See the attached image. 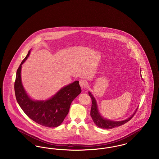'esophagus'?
<instances>
[{"instance_id": "obj_1", "label": "esophagus", "mask_w": 159, "mask_h": 159, "mask_svg": "<svg viewBox=\"0 0 159 159\" xmlns=\"http://www.w3.org/2000/svg\"><path fill=\"white\" fill-rule=\"evenodd\" d=\"M79 84H80V86H81V88H85L87 86V85H88V83L85 80H80L79 81Z\"/></svg>"}]
</instances>
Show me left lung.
Masks as SVG:
<instances>
[{
	"label": "left lung",
	"mask_w": 159,
	"mask_h": 159,
	"mask_svg": "<svg viewBox=\"0 0 159 159\" xmlns=\"http://www.w3.org/2000/svg\"><path fill=\"white\" fill-rule=\"evenodd\" d=\"M89 95L92 99V107L91 110V116L92 118V120L94 122V123L100 128L102 129H112L115 127H118L121 125H124L125 123H127L129 121L133 116L135 115L136 112V110L135 113L133 114V115L128 118V119L125 120L120 121H111L109 120H107L104 118H102L101 115L99 114L97 108V104L96 102L95 99L93 97L91 92H89Z\"/></svg>",
	"instance_id": "8db88e82"
}]
</instances>
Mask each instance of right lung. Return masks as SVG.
<instances>
[{
  "instance_id": "right-lung-1",
  "label": "right lung",
  "mask_w": 159,
  "mask_h": 159,
  "mask_svg": "<svg viewBox=\"0 0 159 159\" xmlns=\"http://www.w3.org/2000/svg\"><path fill=\"white\" fill-rule=\"evenodd\" d=\"M30 51L17 70L15 83V97L18 104L25 114L38 124L49 128L60 126L69 111L71 103L81 92L79 81H75L61 88L48 100L33 101L27 95L21 79L22 64L27 59Z\"/></svg>"
}]
</instances>
